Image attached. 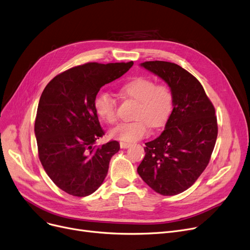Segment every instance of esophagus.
Returning <instances> with one entry per match:
<instances>
[{"label": "esophagus", "mask_w": 250, "mask_h": 250, "mask_svg": "<svg viewBox=\"0 0 250 250\" xmlns=\"http://www.w3.org/2000/svg\"><path fill=\"white\" fill-rule=\"evenodd\" d=\"M119 145H121V148H123V149H126V148L131 146V144L125 143V142H121V143H119Z\"/></svg>", "instance_id": "34e87169"}]
</instances>
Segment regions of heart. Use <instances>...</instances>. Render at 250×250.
Here are the masks:
<instances>
[{"mask_svg": "<svg viewBox=\"0 0 250 250\" xmlns=\"http://www.w3.org/2000/svg\"><path fill=\"white\" fill-rule=\"evenodd\" d=\"M128 99L138 102L134 112L136 121L122 123L111 129L113 139L134 142L143 138L152 127H160L168 119L173 104V96L168 86L149 78H136L125 83L121 89ZM94 107L97 114L107 124H114L117 118L116 101L109 93L101 92L96 96Z\"/></svg>", "mask_w": 250, "mask_h": 250, "instance_id": "1", "label": "heart"}]
</instances>
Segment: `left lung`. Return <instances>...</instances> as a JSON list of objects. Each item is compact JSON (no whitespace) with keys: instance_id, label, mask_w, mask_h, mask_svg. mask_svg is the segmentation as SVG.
I'll list each match as a JSON object with an SVG mask.
<instances>
[{"instance_id":"1","label":"left lung","mask_w":250,"mask_h":250,"mask_svg":"<svg viewBox=\"0 0 250 250\" xmlns=\"http://www.w3.org/2000/svg\"><path fill=\"white\" fill-rule=\"evenodd\" d=\"M141 66L168 84L173 108L165 131L145 143L137 171L151 189L171 196L190 188L208 167L218 137L215 110L199 81L180 65L147 61Z\"/></svg>"}]
</instances>
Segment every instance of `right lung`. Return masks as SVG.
Here are the masks:
<instances>
[{"label": "right lung", "mask_w": 250, "mask_h": 250, "mask_svg": "<svg viewBox=\"0 0 250 250\" xmlns=\"http://www.w3.org/2000/svg\"><path fill=\"white\" fill-rule=\"evenodd\" d=\"M133 64L85 63L56 75L42 93L35 123L39 157L55 185L72 196L98 189L119 150L117 141L93 146L104 135L94 101Z\"/></svg>", "instance_id": "obj_1"}]
</instances>
